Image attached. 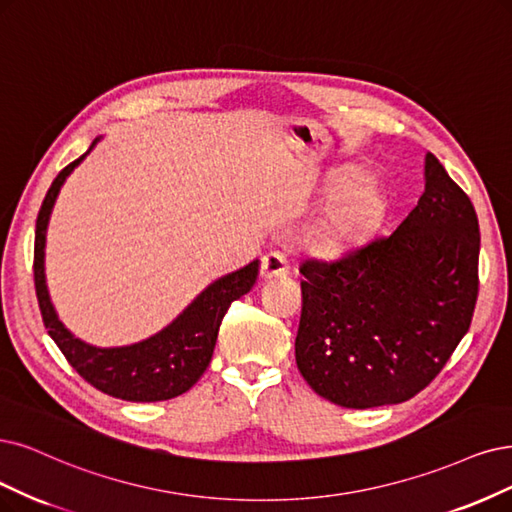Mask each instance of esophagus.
I'll return each instance as SVG.
<instances>
[{
    "label": "esophagus",
    "instance_id": "34e87169",
    "mask_svg": "<svg viewBox=\"0 0 512 512\" xmlns=\"http://www.w3.org/2000/svg\"><path fill=\"white\" fill-rule=\"evenodd\" d=\"M259 274H261V278H266V280L282 278V276L289 274V263H287L285 257H282L276 251L266 253V255H263V259H261Z\"/></svg>",
    "mask_w": 512,
    "mask_h": 512
}]
</instances>
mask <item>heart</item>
<instances>
[{
    "label": "heart",
    "mask_w": 512,
    "mask_h": 512,
    "mask_svg": "<svg viewBox=\"0 0 512 512\" xmlns=\"http://www.w3.org/2000/svg\"><path fill=\"white\" fill-rule=\"evenodd\" d=\"M356 178H361V173H348L342 177V185ZM384 211L386 198L380 185L371 179H362L329 200L325 211L312 225L308 242L323 257L344 255L361 246L373 234Z\"/></svg>",
    "instance_id": "heart-1"
}]
</instances>
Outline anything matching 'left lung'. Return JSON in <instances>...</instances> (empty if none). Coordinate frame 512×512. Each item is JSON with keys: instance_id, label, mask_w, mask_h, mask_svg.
Wrapping results in <instances>:
<instances>
[{"instance_id": "8db88e82", "label": "left lung", "mask_w": 512, "mask_h": 512, "mask_svg": "<svg viewBox=\"0 0 512 512\" xmlns=\"http://www.w3.org/2000/svg\"><path fill=\"white\" fill-rule=\"evenodd\" d=\"M424 177V194L392 234L335 261L299 266L297 369L339 407L409 401L441 373L470 327L479 219L432 154Z\"/></svg>"}]
</instances>
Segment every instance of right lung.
I'll return each mask as SVG.
<instances>
[{
	"label": "right lung",
	"instance_id": "right-lung-1",
	"mask_svg": "<svg viewBox=\"0 0 512 512\" xmlns=\"http://www.w3.org/2000/svg\"><path fill=\"white\" fill-rule=\"evenodd\" d=\"M94 145H97V141L90 145V149ZM86 154L73 160L56 175L42 202L40 215H37L33 278L42 320L54 344L65 354L67 363L90 386L113 396V399L132 403L175 399V396L192 388L206 371L208 363H211L221 320L227 308L232 306V301L253 289L259 274V261L255 259L249 266L215 280L173 323L139 344L122 348H94L84 344L82 339L73 337L65 329L52 308L44 274V246L54 200L59 196L65 179L71 175V170L86 158Z\"/></svg>",
	"mask_w": 512,
	"mask_h": 512
}]
</instances>
